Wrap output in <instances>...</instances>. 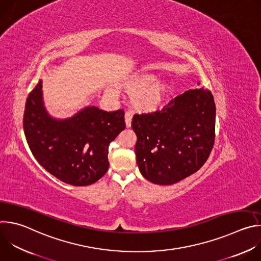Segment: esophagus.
Wrapping results in <instances>:
<instances>
[{
    "mask_svg": "<svg viewBox=\"0 0 261 261\" xmlns=\"http://www.w3.org/2000/svg\"><path fill=\"white\" fill-rule=\"evenodd\" d=\"M131 122H132V115L127 111V113L125 114V123H126L127 128L131 127Z\"/></svg>",
    "mask_w": 261,
    "mask_h": 261,
    "instance_id": "34e87169",
    "label": "esophagus"
}]
</instances>
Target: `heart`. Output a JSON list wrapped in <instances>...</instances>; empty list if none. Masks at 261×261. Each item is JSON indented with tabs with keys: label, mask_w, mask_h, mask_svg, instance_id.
I'll return each instance as SVG.
<instances>
[{
	"label": "heart",
	"mask_w": 261,
	"mask_h": 261,
	"mask_svg": "<svg viewBox=\"0 0 261 261\" xmlns=\"http://www.w3.org/2000/svg\"><path fill=\"white\" fill-rule=\"evenodd\" d=\"M157 75L148 72L135 73L124 84V89L132 96L133 106L144 113L160 108L170 94V86L165 81H157Z\"/></svg>",
	"instance_id": "heart-1"
}]
</instances>
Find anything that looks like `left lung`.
<instances>
[{"label": "left lung", "instance_id": "left-lung-1", "mask_svg": "<svg viewBox=\"0 0 261 261\" xmlns=\"http://www.w3.org/2000/svg\"><path fill=\"white\" fill-rule=\"evenodd\" d=\"M215 122L214 97L202 87L175 97L161 111L135 115V155L143 177L172 185L199 170L213 150Z\"/></svg>", "mask_w": 261, "mask_h": 261}]
</instances>
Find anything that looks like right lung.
Wrapping results in <instances>:
<instances>
[{
  "label": "right lung",
  "mask_w": 261,
  "mask_h": 261,
  "mask_svg": "<svg viewBox=\"0 0 261 261\" xmlns=\"http://www.w3.org/2000/svg\"><path fill=\"white\" fill-rule=\"evenodd\" d=\"M124 110L86 107L71 119L50 118L43 106L42 81L29 94L23 130L30 150L50 174L72 186H88L108 170V146L126 125Z\"/></svg>",
  "instance_id": "add662e5"
}]
</instances>
